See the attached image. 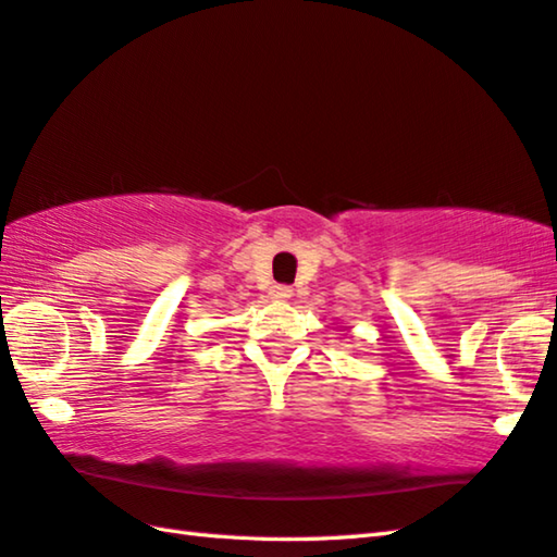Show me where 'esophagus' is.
Masks as SVG:
<instances>
[{
    "instance_id": "esophagus-1",
    "label": "esophagus",
    "mask_w": 557,
    "mask_h": 557,
    "mask_svg": "<svg viewBox=\"0 0 557 557\" xmlns=\"http://www.w3.org/2000/svg\"><path fill=\"white\" fill-rule=\"evenodd\" d=\"M292 287H287V285H275L270 289V297L272 299H277V301H285V299H289L292 297Z\"/></svg>"
}]
</instances>
